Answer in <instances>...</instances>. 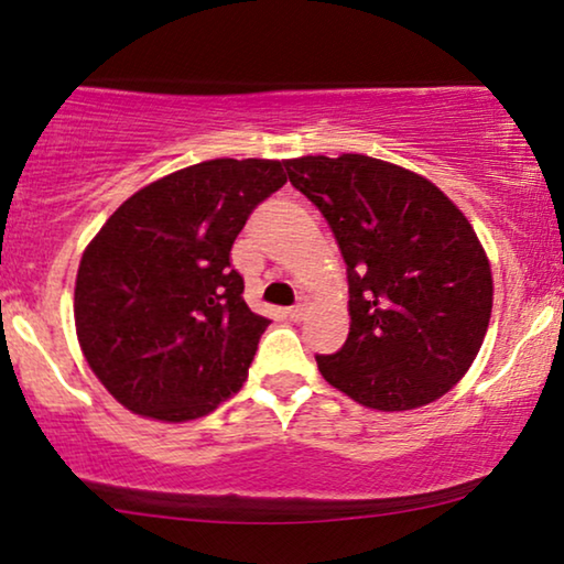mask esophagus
<instances>
[{"instance_id":"34e87169","label":"esophagus","mask_w":564,"mask_h":564,"mask_svg":"<svg viewBox=\"0 0 564 564\" xmlns=\"http://www.w3.org/2000/svg\"><path fill=\"white\" fill-rule=\"evenodd\" d=\"M304 315H306V304L304 302L289 306V312H286V317L291 319V323H302Z\"/></svg>"}]
</instances>
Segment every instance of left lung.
Wrapping results in <instances>:
<instances>
[{"label":"left lung","instance_id":"1","mask_svg":"<svg viewBox=\"0 0 564 564\" xmlns=\"http://www.w3.org/2000/svg\"><path fill=\"white\" fill-rule=\"evenodd\" d=\"M289 182L317 205L348 275L340 351L315 356L333 388L377 411L445 395L479 354L491 270L466 216L430 180L359 153L302 155Z\"/></svg>","mask_w":564,"mask_h":564}]
</instances>
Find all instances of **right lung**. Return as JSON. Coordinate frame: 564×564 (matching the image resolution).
I'll use <instances>...</instances> for the list:
<instances>
[{"label":"right lung","instance_id":"add662e5","mask_svg":"<svg viewBox=\"0 0 564 564\" xmlns=\"http://www.w3.org/2000/svg\"><path fill=\"white\" fill-rule=\"evenodd\" d=\"M283 184L281 161L195 163L124 199L85 249L77 340L124 409L189 422L247 380L270 319L241 296L231 247L249 213Z\"/></svg>","mask_w":564,"mask_h":564}]
</instances>
